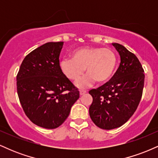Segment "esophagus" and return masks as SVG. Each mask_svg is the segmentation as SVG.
<instances>
[{
	"label": "esophagus",
	"mask_w": 158,
	"mask_h": 158,
	"mask_svg": "<svg viewBox=\"0 0 158 158\" xmlns=\"http://www.w3.org/2000/svg\"><path fill=\"white\" fill-rule=\"evenodd\" d=\"M86 93H87L86 90H80V91H79V94H80L81 96L84 95V94H85Z\"/></svg>",
	"instance_id": "esophagus-1"
}]
</instances>
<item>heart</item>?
<instances>
[{"instance_id":"1","label":"heart","mask_w":158,"mask_h":158,"mask_svg":"<svg viewBox=\"0 0 158 158\" xmlns=\"http://www.w3.org/2000/svg\"><path fill=\"white\" fill-rule=\"evenodd\" d=\"M117 66V56L112 50L97 47H83L74 50L72 57L62 58L59 67L70 80L76 81L85 71L88 74L79 79L76 85L79 88L91 86L97 81L106 82L111 78Z\"/></svg>"}]
</instances>
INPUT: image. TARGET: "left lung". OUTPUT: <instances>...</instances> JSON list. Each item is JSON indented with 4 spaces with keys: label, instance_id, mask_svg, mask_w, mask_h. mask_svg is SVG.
<instances>
[{
    "label": "left lung",
    "instance_id": "obj_1",
    "mask_svg": "<svg viewBox=\"0 0 158 158\" xmlns=\"http://www.w3.org/2000/svg\"><path fill=\"white\" fill-rule=\"evenodd\" d=\"M112 44L120 56L119 68L108 82L89 91L93 97L90 118L96 126L106 130L122 126L133 115L142 97L145 79L137 56L123 45Z\"/></svg>",
    "mask_w": 158,
    "mask_h": 158
}]
</instances>
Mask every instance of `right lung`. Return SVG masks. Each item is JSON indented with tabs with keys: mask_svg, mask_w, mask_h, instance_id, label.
I'll return each mask as SVG.
<instances>
[{
	"mask_svg": "<svg viewBox=\"0 0 158 158\" xmlns=\"http://www.w3.org/2000/svg\"><path fill=\"white\" fill-rule=\"evenodd\" d=\"M63 44L48 42L32 50L23 60L16 78L25 114L34 124L48 129L64 122L79 98V90L59 67Z\"/></svg>",
	"mask_w": 158,
	"mask_h": 158,
	"instance_id": "1",
	"label": "right lung"
}]
</instances>
